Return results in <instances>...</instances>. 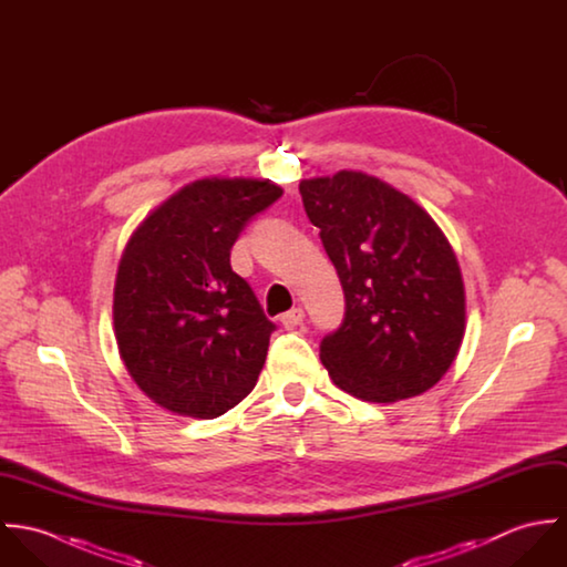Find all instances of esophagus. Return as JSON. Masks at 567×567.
Masks as SVG:
<instances>
[{
    "label": "esophagus",
    "mask_w": 567,
    "mask_h": 567,
    "mask_svg": "<svg viewBox=\"0 0 567 567\" xmlns=\"http://www.w3.org/2000/svg\"><path fill=\"white\" fill-rule=\"evenodd\" d=\"M303 319H306V312H303L301 308H295V310H290V312H286V315L281 317V324H284L286 329H295L297 324L303 323Z\"/></svg>",
    "instance_id": "obj_1"
}]
</instances>
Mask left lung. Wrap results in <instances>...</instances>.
Returning a JSON list of instances; mask_svg holds the SVG:
<instances>
[{"label":"left lung","instance_id":"1","mask_svg":"<svg viewBox=\"0 0 567 567\" xmlns=\"http://www.w3.org/2000/svg\"><path fill=\"white\" fill-rule=\"evenodd\" d=\"M344 292L321 362L344 393L378 404L432 389L465 336V286L445 234L378 176L340 169L299 183Z\"/></svg>","mask_w":567,"mask_h":567}]
</instances>
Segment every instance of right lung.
<instances>
[{"instance_id":"add662e5","label":"right lung","mask_w":567,"mask_h":567,"mask_svg":"<svg viewBox=\"0 0 567 567\" xmlns=\"http://www.w3.org/2000/svg\"><path fill=\"white\" fill-rule=\"evenodd\" d=\"M281 194L268 178H200L131 236L113 290L115 340L155 404L216 419L255 389L275 324L231 270V248Z\"/></svg>"}]
</instances>
